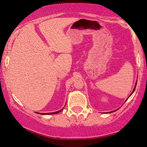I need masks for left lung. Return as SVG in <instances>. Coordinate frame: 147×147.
<instances>
[{
	"label": "left lung",
	"instance_id": "obj_1",
	"mask_svg": "<svg viewBox=\"0 0 147 147\" xmlns=\"http://www.w3.org/2000/svg\"><path fill=\"white\" fill-rule=\"evenodd\" d=\"M135 88H136V86H135V88H134V90H133V92H134V91H135ZM133 92H132V93H133ZM132 93H131V94H132Z\"/></svg>",
	"mask_w": 147,
	"mask_h": 147
}]
</instances>
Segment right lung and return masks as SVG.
Listing matches in <instances>:
<instances>
[{
	"instance_id": "add662e5",
	"label": "right lung",
	"mask_w": 147,
	"mask_h": 147,
	"mask_svg": "<svg viewBox=\"0 0 147 147\" xmlns=\"http://www.w3.org/2000/svg\"><path fill=\"white\" fill-rule=\"evenodd\" d=\"M63 110V109H61V111H57V112H55V113H38V114H42V115H53V114H57V113H60L61 112V111Z\"/></svg>"
}]
</instances>
